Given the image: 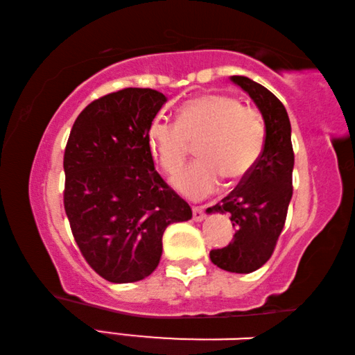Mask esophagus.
<instances>
[{
	"label": "esophagus",
	"mask_w": 355,
	"mask_h": 355,
	"mask_svg": "<svg viewBox=\"0 0 355 355\" xmlns=\"http://www.w3.org/2000/svg\"><path fill=\"white\" fill-rule=\"evenodd\" d=\"M205 218H207L205 208H203V207L192 208V219H194L196 222H200V220H203Z\"/></svg>",
	"instance_id": "1"
}]
</instances>
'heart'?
I'll list each match as a JSON object with an SVG mask.
<instances>
[{"instance_id": "b5f03b06", "label": "heart", "mask_w": 355, "mask_h": 355, "mask_svg": "<svg viewBox=\"0 0 355 355\" xmlns=\"http://www.w3.org/2000/svg\"><path fill=\"white\" fill-rule=\"evenodd\" d=\"M266 128L260 112L235 97L203 94L186 101L177 122L156 119L148 142L159 166L175 173L197 142L199 161L172 178V186L191 200H200L219 188L222 177L238 182L254 169L263 152Z\"/></svg>"}]
</instances>
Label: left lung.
<instances>
[{
    "instance_id": "8db88e82",
    "label": "left lung",
    "mask_w": 355,
    "mask_h": 355,
    "mask_svg": "<svg viewBox=\"0 0 355 355\" xmlns=\"http://www.w3.org/2000/svg\"><path fill=\"white\" fill-rule=\"evenodd\" d=\"M230 80L248 92L260 110L266 139L254 169L222 203L207 209V213L230 214L236 228L232 243L209 252V258L224 271L249 274L271 258L285 225L293 196L291 123L285 106L271 91L248 76Z\"/></svg>"
}]
</instances>
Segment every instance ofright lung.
I'll return each instance as SVG.
<instances>
[{
	"label": "right lung",
	"mask_w": 355,
	"mask_h": 355,
	"mask_svg": "<svg viewBox=\"0 0 355 355\" xmlns=\"http://www.w3.org/2000/svg\"><path fill=\"white\" fill-rule=\"evenodd\" d=\"M167 101L153 89L127 87L94 100L71 127L64 153V208L95 272L112 284L148 277L163 233L189 220L191 207L155 171L148 127Z\"/></svg>",
	"instance_id": "obj_1"
}]
</instances>
